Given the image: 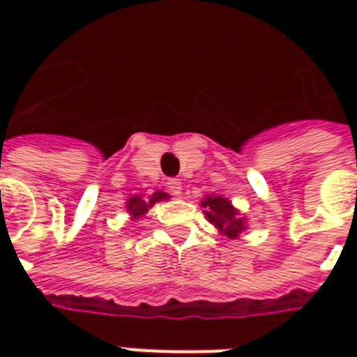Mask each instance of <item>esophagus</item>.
<instances>
[{
  "label": "esophagus",
  "instance_id": "34e87169",
  "mask_svg": "<svg viewBox=\"0 0 357 357\" xmlns=\"http://www.w3.org/2000/svg\"><path fill=\"white\" fill-rule=\"evenodd\" d=\"M167 187H168V190H170V192H172V195H181V181H179L178 178H170L167 181Z\"/></svg>",
  "mask_w": 357,
  "mask_h": 357
}]
</instances>
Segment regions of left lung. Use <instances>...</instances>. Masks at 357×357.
<instances>
[{
	"instance_id": "obj_1",
	"label": "left lung",
	"mask_w": 357,
	"mask_h": 357,
	"mask_svg": "<svg viewBox=\"0 0 357 357\" xmlns=\"http://www.w3.org/2000/svg\"><path fill=\"white\" fill-rule=\"evenodd\" d=\"M202 207H206L204 213H206L207 220L229 238L238 237V234L246 229L244 218L238 217L237 209L231 207L229 200L222 196H207L206 200L202 202Z\"/></svg>"
}]
</instances>
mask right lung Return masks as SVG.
I'll return each mask as SVG.
<instances>
[{
  "mask_svg": "<svg viewBox=\"0 0 357 357\" xmlns=\"http://www.w3.org/2000/svg\"><path fill=\"white\" fill-rule=\"evenodd\" d=\"M165 198H168L167 192H162V190H157L155 195H151L148 200H144V198H140V196H133V198H129L128 202V211L133 215L135 218H139L140 215H144L148 209H150L155 202L159 200H165Z\"/></svg>",
  "mask_w": 357,
  "mask_h": 357,
  "instance_id": "obj_1",
  "label": "right lung"
}]
</instances>
